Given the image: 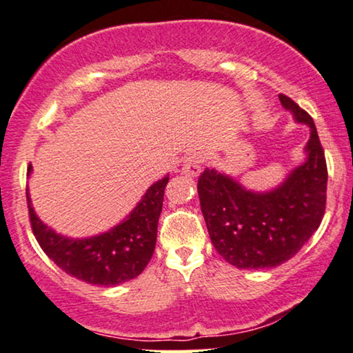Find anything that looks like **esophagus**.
<instances>
[{"label": "esophagus", "instance_id": "34e87169", "mask_svg": "<svg viewBox=\"0 0 353 353\" xmlns=\"http://www.w3.org/2000/svg\"><path fill=\"white\" fill-rule=\"evenodd\" d=\"M201 171V155L200 153H192L190 157H187L183 160L182 165V174L188 177H198Z\"/></svg>", "mask_w": 353, "mask_h": 353}]
</instances>
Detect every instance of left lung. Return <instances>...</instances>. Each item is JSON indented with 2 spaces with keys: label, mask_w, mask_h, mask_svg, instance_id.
Here are the masks:
<instances>
[{
  "label": "left lung",
  "mask_w": 353,
  "mask_h": 353,
  "mask_svg": "<svg viewBox=\"0 0 353 353\" xmlns=\"http://www.w3.org/2000/svg\"><path fill=\"white\" fill-rule=\"evenodd\" d=\"M278 97L296 123L310 129L304 163L269 190H252L217 170H205L198 179L201 212L212 245L236 269H270L291 259L325 214L327 170L315 123L290 97Z\"/></svg>",
  "instance_id": "left-lung-1"
}]
</instances>
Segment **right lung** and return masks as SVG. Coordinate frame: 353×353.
I'll return each instance as SVG.
<instances>
[{"mask_svg": "<svg viewBox=\"0 0 353 353\" xmlns=\"http://www.w3.org/2000/svg\"><path fill=\"white\" fill-rule=\"evenodd\" d=\"M33 168L30 165L28 176ZM170 174L153 182L132 211L108 230L92 236L62 235L39 219L27 187V203L34 236L65 274L91 285L117 286L139 276L150 262L157 243L158 219Z\"/></svg>", "mask_w": 353, "mask_h": 353, "instance_id": "right-lung-1", "label": "right lung"}]
</instances>
